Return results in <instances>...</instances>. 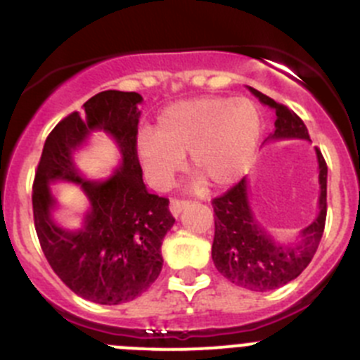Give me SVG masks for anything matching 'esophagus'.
Listing matches in <instances>:
<instances>
[{
  "label": "esophagus",
  "mask_w": 360,
  "mask_h": 360,
  "mask_svg": "<svg viewBox=\"0 0 360 360\" xmlns=\"http://www.w3.org/2000/svg\"><path fill=\"white\" fill-rule=\"evenodd\" d=\"M184 207H188V202H184V200H172L170 202V212H172V216L174 218H177V216L181 214V212H183V209Z\"/></svg>",
  "instance_id": "1"
}]
</instances>
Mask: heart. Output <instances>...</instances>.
Instances as JSON below:
<instances>
[{"label": "heart", "mask_w": 360, "mask_h": 360, "mask_svg": "<svg viewBox=\"0 0 360 360\" xmlns=\"http://www.w3.org/2000/svg\"><path fill=\"white\" fill-rule=\"evenodd\" d=\"M262 135L258 107L248 98L200 96L162 110L155 130L135 135V156L155 190H167L190 156L191 186L225 188L253 167Z\"/></svg>", "instance_id": "obj_1"}]
</instances>
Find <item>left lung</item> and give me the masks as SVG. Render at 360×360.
I'll return each instance as SVG.
<instances>
[{"mask_svg": "<svg viewBox=\"0 0 360 360\" xmlns=\"http://www.w3.org/2000/svg\"><path fill=\"white\" fill-rule=\"evenodd\" d=\"M258 102L276 110L274 131L265 142L308 141V128L301 117L276 103L273 98L248 86ZM319 162V214L292 243L274 239L255 216L250 202V184L244 177L230 191L212 200L214 207V240L212 262L216 269L237 287L253 292L276 290L308 267L322 239L327 216V165L322 153L315 148Z\"/></svg>", "mask_w": 360, "mask_h": 360, "instance_id": "8db88e82", "label": "left lung"}]
</instances>
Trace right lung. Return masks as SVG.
I'll list each match as a JSON object with an SVG mask.
<instances>
[{"instance_id": "right-lung-1", "label": "right lung", "mask_w": 360, "mask_h": 360, "mask_svg": "<svg viewBox=\"0 0 360 360\" xmlns=\"http://www.w3.org/2000/svg\"><path fill=\"white\" fill-rule=\"evenodd\" d=\"M139 93L109 89L56 124L41 151L33 184V216L40 246L54 273L77 295L96 304H121L148 290L162 273V243L174 221L169 200L149 193L135 156ZM95 133H105L120 153L109 176L89 180L76 163ZM75 184L86 197L81 226L66 229L51 186Z\"/></svg>"}]
</instances>
